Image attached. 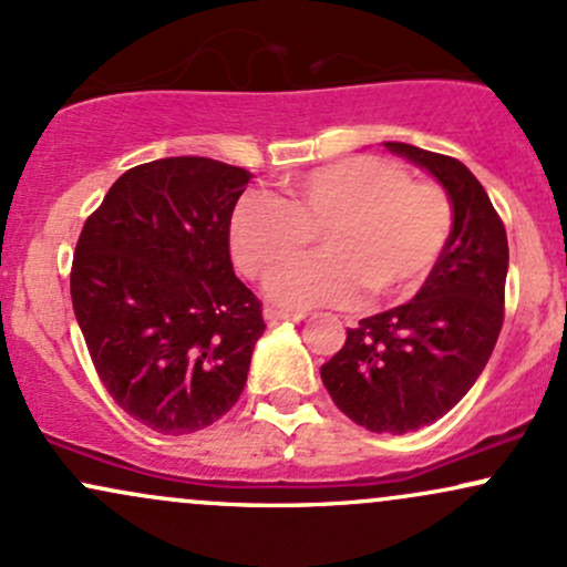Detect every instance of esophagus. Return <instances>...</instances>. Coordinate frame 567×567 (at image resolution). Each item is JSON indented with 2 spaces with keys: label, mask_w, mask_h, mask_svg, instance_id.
Wrapping results in <instances>:
<instances>
[{
  "label": "esophagus",
  "mask_w": 567,
  "mask_h": 567,
  "mask_svg": "<svg viewBox=\"0 0 567 567\" xmlns=\"http://www.w3.org/2000/svg\"><path fill=\"white\" fill-rule=\"evenodd\" d=\"M264 320L269 324L282 322V320H303L301 311H288V309H277V306H264Z\"/></svg>",
  "instance_id": "esophagus-1"
}]
</instances>
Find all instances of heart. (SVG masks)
Instances as JSON below:
<instances>
[{
	"instance_id": "b5f03b06",
	"label": "heart",
	"mask_w": 567,
	"mask_h": 567,
	"mask_svg": "<svg viewBox=\"0 0 567 567\" xmlns=\"http://www.w3.org/2000/svg\"><path fill=\"white\" fill-rule=\"evenodd\" d=\"M453 226L445 188L362 154L290 178L285 202L245 194L229 220V250L245 277L266 279L320 233L326 256L275 276V301L347 306L362 290L370 301H402L437 269Z\"/></svg>"
}]
</instances>
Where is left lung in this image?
I'll use <instances>...</instances> for the list:
<instances>
[{
	"label": "left lung",
	"mask_w": 567,
	"mask_h": 567,
	"mask_svg": "<svg viewBox=\"0 0 567 567\" xmlns=\"http://www.w3.org/2000/svg\"><path fill=\"white\" fill-rule=\"evenodd\" d=\"M426 167L453 202V237L413 301L365 317L320 368L341 413L370 432L434 424L483 373L504 324L509 245L504 220L464 162L383 143Z\"/></svg>",
	"instance_id": "left-lung-1"
}]
</instances>
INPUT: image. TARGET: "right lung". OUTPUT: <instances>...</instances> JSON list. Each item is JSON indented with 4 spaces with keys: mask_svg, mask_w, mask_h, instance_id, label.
Wrapping results in <instances>:
<instances>
[{
    "mask_svg": "<svg viewBox=\"0 0 567 567\" xmlns=\"http://www.w3.org/2000/svg\"><path fill=\"white\" fill-rule=\"evenodd\" d=\"M247 181L210 157L130 167L76 239L71 303L90 360L116 405L154 432H199L245 389L266 330L229 256Z\"/></svg>",
    "mask_w": 567,
    "mask_h": 567,
    "instance_id": "right-lung-1",
    "label": "right lung"
}]
</instances>
